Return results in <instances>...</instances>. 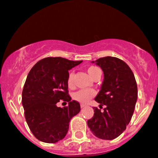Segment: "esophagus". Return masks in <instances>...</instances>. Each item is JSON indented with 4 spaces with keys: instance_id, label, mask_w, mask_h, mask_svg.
Here are the masks:
<instances>
[{
    "instance_id": "34e87169",
    "label": "esophagus",
    "mask_w": 158,
    "mask_h": 158,
    "mask_svg": "<svg viewBox=\"0 0 158 158\" xmlns=\"http://www.w3.org/2000/svg\"><path fill=\"white\" fill-rule=\"evenodd\" d=\"M81 108H83V107H85V104H81Z\"/></svg>"
}]
</instances>
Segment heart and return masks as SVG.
I'll return each instance as SVG.
<instances>
[{"label":"heart","mask_w":158,"mask_h":158,"mask_svg":"<svg viewBox=\"0 0 158 158\" xmlns=\"http://www.w3.org/2000/svg\"><path fill=\"white\" fill-rule=\"evenodd\" d=\"M88 73H89V76L91 77L94 78L95 76V75L98 72H101L100 69L97 66H89L87 69ZM74 72L73 71H71L69 73L67 79V85L69 86V88H73L74 85ZM96 94L95 91L93 90V89H82V90L79 91L76 93H75L74 94V98L76 100L80 101L82 103H87L89 102L91 99L94 97Z\"/></svg>","instance_id":"b5f03b06"}]
</instances>
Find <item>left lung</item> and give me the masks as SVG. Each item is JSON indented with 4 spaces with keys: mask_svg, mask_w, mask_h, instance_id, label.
<instances>
[{
    "mask_svg": "<svg viewBox=\"0 0 158 158\" xmlns=\"http://www.w3.org/2000/svg\"><path fill=\"white\" fill-rule=\"evenodd\" d=\"M104 72V82L94 98L105 105L101 111L94 107V116L87 122L96 137L112 140L127 129L135 110L138 97L137 84L132 69L122 60L114 57H101L92 61Z\"/></svg>",
    "mask_w": 158,
    "mask_h": 158,
    "instance_id": "obj_1",
    "label": "left lung"
}]
</instances>
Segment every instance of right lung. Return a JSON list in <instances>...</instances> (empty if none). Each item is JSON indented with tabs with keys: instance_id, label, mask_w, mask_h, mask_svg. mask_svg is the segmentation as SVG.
<instances>
[{
	"instance_id": "add662e5",
	"label": "right lung",
	"mask_w": 158,
	"mask_h": 158,
	"mask_svg": "<svg viewBox=\"0 0 158 158\" xmlns=\"http://www.w3.org/2000/svg\"><path fill=\"white\" fill-rule=\"evenodd\" d=\"M82 60L46 57L29 71L22 93L25 118L35 137L46 143H56L65 137L70 119L80 111L78 101H71L68 92L69 71ZM63 100L67 107L58 108Z\"/></svg>"
}]
</instances>
